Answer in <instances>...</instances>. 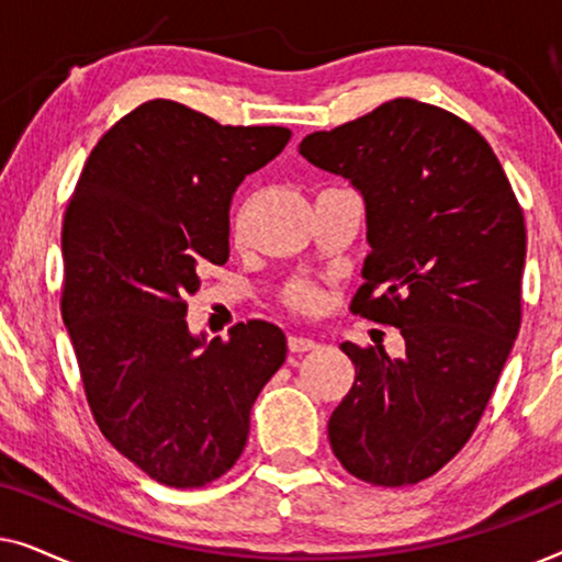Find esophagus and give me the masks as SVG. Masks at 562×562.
I'll return each instance as SVG.
<instances>
[{
    "label": "esophagus",
    "mask_w": 562,
    "mask_h": 562,
    "mask_svg": "<svg viewBox=\"0 0 562 562\" xmlns=\"http://www.w3.org/2000/svg\"><path fill=\"white\" fill-rule=\"evenodd\" d=\"M314 348H317V342H314L312 337L289 335V350L291 352H306V350H314Z\"/></svg>",
    "instance_id": "obj_1"
}]
</instances>
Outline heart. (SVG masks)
I'll use <instances>...</instances> for the list:
<instances>
[{
    "mask_svg": "<svg viewBox=\"0 0 562 562\" xmlns=\"http://www.w3.org/2000/svg\"><path fill=\"white\" fill-rule=\"evenodd\" d=\"M291 304L302 306V310H310V306L317 304V291H314L312 286H294L291 289Z\"/></svg>",
    "mask_w": 562,
    "mask_h": 562,
    "instance_id": "1",
    "label": "heart"
}]
</instances>
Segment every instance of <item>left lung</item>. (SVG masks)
Returning a JSON list of instances; mask_svg holds the SVG:
<instances>
[{
	"instance_id": "left-lung-1",
	"label": "left lung",
	"mask_w": 562,
	"mask_h": 562,
	"mask_svg": "<svg viewBox=\"0 0 562 562\" xmlns=\"http://www.w3.org/2000/svg\"><path fill=\"white\" fill-rule=\"evenodd\" d=\"M299 153L363 196L371 250L352 312L406 342L402 358L340 345L356 381L329 445L360 481L419 483L473 435L517 340L525 217L491 145L417 99L306 135Z\"/></svg>"
}]
</instances>
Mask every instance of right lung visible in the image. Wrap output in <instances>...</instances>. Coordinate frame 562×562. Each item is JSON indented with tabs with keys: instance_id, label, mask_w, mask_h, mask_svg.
I'll return each mask as SVG.
<instances>
[{
	"instance_id": "add662e5",
	"label": "right lung",
	"mask_w": 562,
	"mask_h": 562,
	"mask_svg": "<svg viewBox=\"0 0 562 562\" xmlns=\"http://www.w3.org/2000/svg\"><path fill=\"white\" fill-rule=\"evenodd\" d=\"M289 137L153 99L97 143L68 202L60 312L83 391L106 440L166 486L235 465L286 360V335L263 319L227 340L194 335L183 299L202 286L199 266L227 263L233 194Z\"/></svg>"
}]
</instances>
